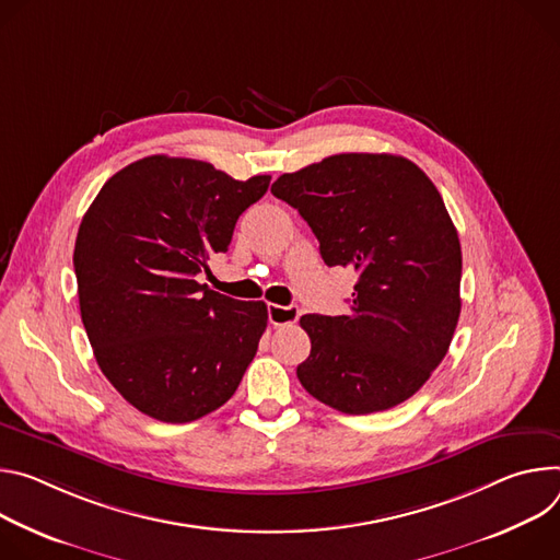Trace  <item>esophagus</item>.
Listing matches in <instances>:
<instances>
[{"instance_id":"obj_1","label":"esophagus","mask_w":560,"mask_h":560,"mask_svg":"<svg viewBox=\"0 0 560 560\" xmlns=\"http://www.w3.org/2000/svg\"><path fill=\"white\" fill-rule=\"evenodd\" d=\"M267 314H269V323L276 327H284V325H293L300 316V308L295 304H269L267 306Z\"/></svg>"}]
</instances>
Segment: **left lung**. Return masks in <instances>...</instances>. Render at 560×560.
Listing matches in <instances>:
<instances>
[{"label": "left lung", "instance_id": "1", "mask_svg": "<svg viewBox=\"0 0 560 560\" xmlns=\"http://www.w3.org/2000/svg\"><path fill=\"white\" fill-rule=\"evenodd\" d=\"M271 194L312 226L329 267H353L347 316L306 314L312 353L298 381L351 416L392 409L436 369L460 316L458 231L407 158L340 153L280 175Z\"/></svg>", "mask_w": 560, "mask_h": 560}]
</instances>
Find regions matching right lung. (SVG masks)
Segmentation results:
<instances>
[{"label":"right lung","instance_id":"obj_1","mask_svg":"<svg viewBox=\"0 0 560 560\" xmlns=\"http://www.w3.org/2000/svg\"><path fill=\"white\" fill-rule=\"evenodd\" d=\"M269 182L149 155L117 171L84 213L73 254L82 323L102 374L138 411L191 422L235 394L267 304L233 300L196 276L226 252Z\"/></svg>","mask_w":560,"mask_h":560}]
</instances>
